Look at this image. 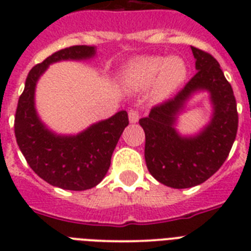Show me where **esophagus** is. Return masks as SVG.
Returning a JSON list of instances; mask_svg holds the SVG:
<instances>
[{"mask_svg":"<svg viewBox=\"0 0 251 251\" xmlns=\"http://www.w3.org/2000/svg\"><path fill=\"white\" fill-rule=\"evenodd\" d=\"M139 110L137 109H130L129 110V121L131 122V124H135V122L139 121Z\"/></svg>","mask_w":251,"mask_h":251,"instance_id":"esophagus-1","label":"esophagus"}]
</instances>
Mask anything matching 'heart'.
<instances>
[{
  "instance_id": "b5f03b06",
  "label": "heart",
  "mask_w": 251,
  "mask_h": 251,
  "mask_svg": "<svg viewBox=\"0 0 251 251\" xmlns=\"http://www.w3.org/2000/svg\"><path fill=\"white\" fill-rule=\"evenodd\" d=\"M187 76V65L178 56H146L131 61L121 73L122 83L134 91L146 90L151 84L153 100H165L178 90Z\"/></svg>"
}]
</instances>
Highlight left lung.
I'll return each instance as SVG.
<instances>
[{"instance_id":"left-lung-1","label":"left lung","mask_w":251,"mask_h":251,"mask_svg":"<svg viewBox=\"0 0 251 251\" xmlns=\"http://www.w3.org/2000/svg\"><path fill=\"white\" fill-rule=\"evenodd\" d=\"M197 74L173 99L153 106L139 124L145 130V159L152 177L173 189L201 185L229 155L238 127L233 90L210 53L191 47ZM208 90L214 105L209 125L194 137H181L174 125L191 95Z\"/></svg>"}]
</instances>
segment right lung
<instances>
[{
    "mask_svg": "<svg viewBox=\"0 0 251 251\" xmlns=\"http://www.w3.org/2000/svg\"><path fill=\"white\" fill-rule=\"evenodd\" d=\"M95 54V47L88 45H74L53 53L31 69L18 100L14 131L23 156L40 178L65 190H87L101 182L118 139L129 125L127 112L120 110L76 135H57L37 116L35 88L50 64L88 60Z\"/></svg>",
    "mask_w": 251,
    "mask_h": 251,
    "instance_id": "1",
    "label": "right lung"
}]
</instances>
